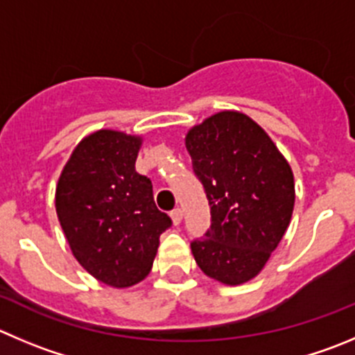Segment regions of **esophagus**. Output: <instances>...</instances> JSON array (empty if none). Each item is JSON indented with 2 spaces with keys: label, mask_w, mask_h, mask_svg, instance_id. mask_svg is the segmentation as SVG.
Returning a JSON list of instances; mask_svg holds the SVG:
<instances>
[{
  "label": "esophagus",
  "mask_w": 355,
  "mask_h": 355,
  "mask_svg": "<svg viewBox=\"0 0 355 355\" xmlns=\"http://www.w3.org/2000/svg\"><path fill=\"white\" fill-rule=\"evenodd\" d=\"M171 218H172V223H174V225H180V223L183 221V211H181L180 207L174 209V211L171 212Z\"/></svg>",
  "instance_id": "34e87169"
}]
</instances>
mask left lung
<instances>
[{"mask_svg": "<svg viewBox=\"0 0 355 355\" xmlns=\"http://www.w3.org/2000/svg\"><path fill=\"white\" fill-rule=\"evenodd\" d=\"M184 146L211 205V228L191 242L195 261L225 286L249 282L291 223V165L251 116L234 110L193 125Z\"/></svg>", "mask_w": 355, "mask_h": 355, "instance_id": "obj_1", "label": "left lung"}]
</instances>
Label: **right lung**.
Segmentation results:
<instances>
[{
    "mask_svg": "<svg viewBox=\"0 0 355 355\" xmlns=\"http://www.w3.org/2000/svg\"><path fill=\"white\" fill-rule=\"evenodd\" d=\"M141 136L101 129L83 137L64 165L55 211L76 261L103 284L123 289L151 272L171 218L136 172Z\"/></svg>",
    "mask_w": 355,
    "mask_h": 355,
    "instance_id": "right-lung-1",
    "label": "right lung"
}]
</instances>
